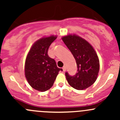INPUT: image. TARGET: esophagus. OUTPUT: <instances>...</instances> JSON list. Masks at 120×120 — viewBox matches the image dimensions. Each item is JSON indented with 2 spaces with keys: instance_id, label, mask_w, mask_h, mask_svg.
Segmentation results:
<instances>
[{
  "instance_id": "1",
  "label": "esophagus",
  "mask_w": 120,
  "mask_h": 120,
  "mask_svg": "<svg viewBox=\"0 0 120 120\" xmlns=\"http://www.w3.org/2000/svg\"><path fill=\"white\" fill-rule=\"evenodd\" d=\"M63 68V71H65L66 70V66H64L62 68Z\"/></svg>"
}]
</instances>
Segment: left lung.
Wrapping results in <instances>:
<instances>
[{
	"mask_svg": "<svg viewBox=\"0 0 120 120\" xmlns=\"http://www.w3.org/2000/svg\"><path fill=\"white\" fill-rule=\"evenodd\" d=\"M62 40L75 59L77 66L75 75L65 74L68 83L77 90L86 89L97 79L100 67L97 54L90 43L79 36L68 35Z\"/></svg>",
	"mask_w": 120,
	"mask_h": 120,
	"instance_id": "1",
	"label": "left lung"
}]
</instances>
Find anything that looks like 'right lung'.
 Returning a JSON list of instances; mask_svg holds the SVG:
<instances>
[{
    "mask_svg": "<svg viewBox=\"0 0 120 120\" xmlns=\"http://www.w3.org/2000/svg\"><path fill=\"white\" fill-rule=\"evenodd\" d=\"M56 38V36L52 35L38 40L31 47L25 60V77L30 86L39 91L50 89L59 71H63L57 67L55 60L48 54L49 46Z\"/></svg>",
    "mask_w": 120,
    "mask_h": 120,
    "instance_id": "1",
    "label": "right lung"
}]
</instances>
